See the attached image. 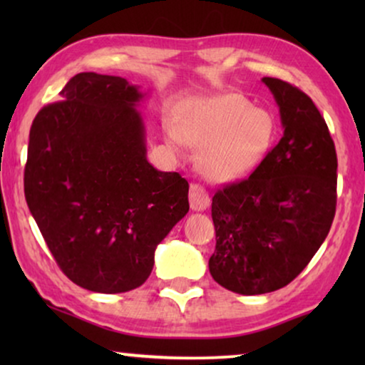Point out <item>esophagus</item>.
<instances>
[{
	"instance_id": "esophagus-1",
	"label": "esophagus",
	"mask_w": 365,
	"mask_h": 365,
	"mask_svg": "<svg viewBox=\"0 0 365 365\" xmlns=\"http://www.w3.org/2000/svg\"><path fill=\"white\" fill-rule=\"evenodd\" d=\"M189 202H191V209H194V211H204L211 204V199H209V194L202 186L191 184V187H189Z\"/></svg>"
}]
</instances>
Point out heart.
Segmentation results:
<instances>
[{
	"label": "heart",
	"mask_w": 365,
	"mask_h": 365,
	"mask_svg": "<svg viewBox=\"0 0 365 365\" xmlns=\"http://www.w3.org/2000/svg\"><path fill=\"white\" fill-rule=\"evenodd\" d=\"M169 141L201 148L197 166L214 181H231L256 169L276 136V119L267 109L254 108L237 93L189 99Z\"/></svg>",
	"instance_id": "1"
}]
</instances>
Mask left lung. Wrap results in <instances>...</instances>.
Masks as SVG:
<instances>
[{"instance_id": "8db88e82", "label": "left lung", "mask_w": 365, "mask_h": 365, "mask_svg": "<svg viewBox=\"0 0 365 365\" xmlns=\"http://www.w3.org/2000/svg\"><path fill=\"white\" fill-rule=\"evenodd\" d=\"M276 99L282 138L251 176L212 197L214 281L257 296L294 281L319 251L336 216L337 154L324 118L301 89L262 78Z\"/></svg>"}]
</instances>
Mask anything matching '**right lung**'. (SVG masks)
Returning a JSON list of instances; mask_svg holds the SVG:
<instances>
[{
  "label": "right lung",
  "instance_id": "right-lung-1",
  "mask_svg": "<svg viewBox=\"0 0 365 365\" xmlns=\"http://www.w3.org/2000/svg\"><path fill=\"white\" fill-rule=\"evenodd\" d=\"M29 131L24 196L59 269L93 292L144 284L154 251L189 211V184L146 159L144 94L124 78L79 73Z\"/></svg>",
  "mask_w": 365,
  "mask_h": 365
}]
</instances>
